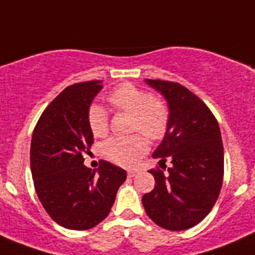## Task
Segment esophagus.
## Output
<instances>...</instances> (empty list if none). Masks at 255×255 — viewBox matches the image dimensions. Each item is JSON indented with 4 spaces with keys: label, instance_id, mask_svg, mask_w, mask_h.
Listing matches in <instances>:
<instances>
[{
    "label": "esophagus",
    "instance_id": "esophagus-1",
    "mask_svg": "<svg viewBox=\"0 0 255 255\" xmlns=\"http://www.w3.org/2000/svg\"><path fill=\"white\" fill-rule=\"evenodd\" d=\"M136 173H138V170H128V176L129 177H134Z\"/></svg>",
    "mask_w": 255,
    "mask_h": 255
}]
</instances>
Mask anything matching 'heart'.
<instances>
[{"mask_svg":"<svg viewBox=\"0 0 255 255\" xmlns=\"http://www.w3.org/2000/svg\"><path fill=\"white\" fill-rule=\"evenodd\" d=\"M108 101L115 108L134 116L132 130H140L152 140L162 138L167 130L168 111L162 101L153 98L148 92L132 84H123L116 88ZM88 124L96 138H103L108 132L107 112L101 106L89 108ZM148 143L143 135H132L129 138H111L102 147L106 158L121 166H130L147 152Z\"/></svg>","mask_w":255,"mask_h":255,"instance_id":"1","label":"heart"}]
</instances>
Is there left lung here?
I'll list each match as a JSON object with an SVG mask.
<instances>
[{
	"instance_id": "obj_1",
	"label": "left lung",
	"mask_w": 255,
	"mask_h": 255,
	"mask_svg": "<svg viewBox=\"0 0 255 255\" xmlns=\"http://www.w3.org/2000/svg\"><path fill=\"white\" fill-rule=\"evenodd\" d=\"M168 106V125L153 158L167 172L149 170L155 185L141 198L148 217L170 231L195 226L208 215L224 179V145L220 126L204 102L179 83L145 79ZM163 168V167H162Z\"/></svg>"
}]
</instances>
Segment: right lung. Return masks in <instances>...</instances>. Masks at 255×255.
Here are the masks:
<instances>
[{
	"label": "right lung",
	"mask_w": 255,
	"mask_h": 255,
	"mask_svg": "<svg viewBox=\"0 0 255 255\" xmlns=\"http://www.w3.org/2000/svg\"><path fill=\"white\" fill-rule=\"evenodd\" d=\"M102 80L78 83L61 92L33 131L30 168L40 203L56 224L89 230L108 216L126 171L107 161L97 170L84 164L93 144L88 114Z\"/></svg>",
	"instance_id": "1"
}]
</instances>
